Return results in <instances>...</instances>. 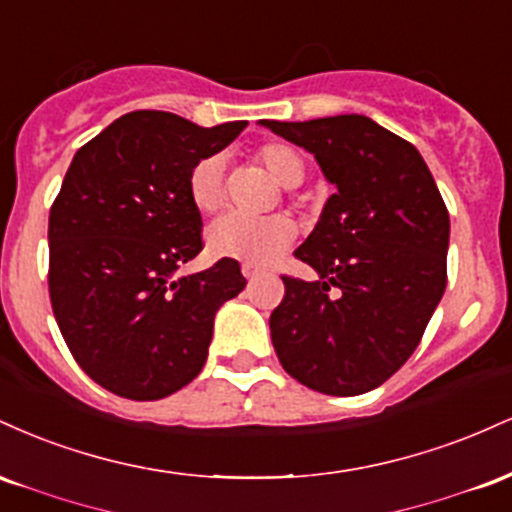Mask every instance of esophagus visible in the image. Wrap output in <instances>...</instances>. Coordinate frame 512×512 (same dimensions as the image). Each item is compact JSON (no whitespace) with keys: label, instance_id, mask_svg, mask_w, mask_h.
<instances>
[{"label":"esophagus","instance_id":"1","mask_svg":"<svg viewBox=\"0 0 512 512\" xmlns=\"http://www.w3.org/2000/svg\"><path fill=\"white\" fill-rule=\"evenodd\" d=\"M260 274H262V269L255 267V264H248V262L243 264V276H245V279H248V281L257 279V276H260Z\"/></svg>","mask_w":512,"mask_h":512}]
</instances>
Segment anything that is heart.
Returning a JSON list of instances; mask_svg holds the SVG:
<instances>
[{
	"label": "heart",
	"instance_id": "obj_1",
	"mask_svg": "<svg viewBox=\"0 0 512 512\" xmlns=\"http://www.w3.org/2000/svg\"><path fill=\"white\" fill-rule=\"evenodd\" d=\"M252 161L281 187H296L305 175L303 156L284 142H267L252 151ZM187 195L199 214H216L226 199L221 158L209 156L195 163L187 178ZM293 240V223L286 216L243 219L223 216L207 231L209 252L248 264H269L281 257Z\"/></svg>",
	"mask_w": 512,
	"mask_h": 512
}]
</instances>
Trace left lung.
Wrapping results in <instances>:
<instances>
[{"instance_id":"8db88e82","label":"left lung","mask_w":512,"mask_h":512,"mask_svg":"<svg viewBox=\"0 0 512 512\" xmlns=\"http://www.w3.org/2000/svg\"><path fill=\"white\" fill-rule=\"evenodd\" d=\"M262 122L315 154L337 185L293 252L317 279L281 274L274 351L310 390L363 395L414 354L443 296L448 207L419 151L366 115Z\"/></svg>"}]
</instances>
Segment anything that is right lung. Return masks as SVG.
<instances>
[{
    "label": "right lung",
    "mask_w": 512,
    "mask_h": 512,
    "mask_svg": "<svg viewBox=\"0 0 512 512\" xmlns=\"http://www.w3.org/2000/svg\"><path fill=\"white\" fill-rule=\"evenodd\" d=\"M245 125L134 110L81 146L64 175L48 223L52 313L74 361L117 397L149 402L197 378L214 313L245 289L231 257L175 276L204 248L190 170Z\"/></svg>",
    "instance_id": "obj_1"
}]
</instances>
